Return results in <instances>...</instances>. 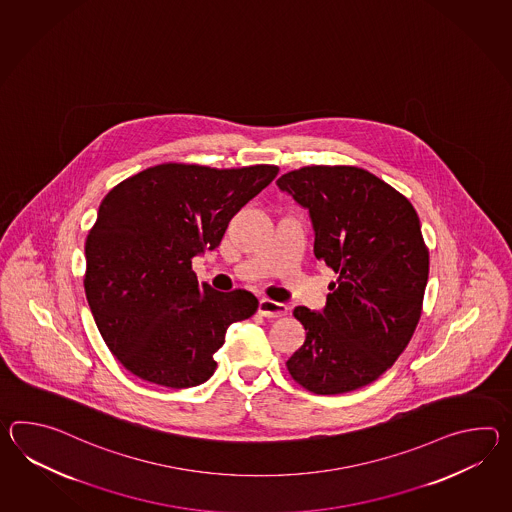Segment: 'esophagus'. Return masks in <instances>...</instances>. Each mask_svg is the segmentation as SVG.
Here are the masks:
<instances>
[{"label": "esophagus", "instance_id": "obj_1", "mask_svg": "<svg viewBox=\"0 0 512 512\" xmlns=\"http://www.w3.org/2000/svg\"><path fill=\"white\" fill-rule=\"evenodd\" d=\"M286 312H288L286 305L272 301V299H262L259 303V314L264 318H283V316H286Z\"/></svg>", "mask_w": 512, "mask_h": 512}]
</instances>
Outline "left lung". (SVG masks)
<instances>
[{"label":"left lung","instance_id":"8db88e82","mask_svg":"<svg viewBox=\"0 0 512 512\" xmlns=\"http://www.w3.org/2000/svg\"><path fill=\"white\" fill-rule=\"evenodd\" d=\"M277 185L307 207L314 255L338 273L323 314L294 308L307 338L286 369L316 395L360 389L397 362L421 319L430 255L417 211L353 165H307Z\"/></svg>","mask_w":512,"mask_h":512}]
</instances>
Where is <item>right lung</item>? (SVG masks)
I'll list each match as a JSON object with an SVG mask.
<instances>
[{
	"label": "right lung",
	"instance_id": "right-lung-1",
	"mask_svg": "<svg viewBox=\"0 0 512 512\" xmlns=\"http://www.w3.org/2000/svg\"><path fill=\"white\" fill-rule=\"evenodd\" d=\"M277 172L169 161L104 196L84 246V290L104 343L132 375L183 389L215 373L229 325L251 318L259 301L248 290L198 284L193 257L215 250L229 220Z\"/></svg>",
	"mask_w": 512,
	"mask_h": 512
}]
</instances>
